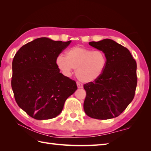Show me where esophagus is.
<instances>
[{
  "label": "esophagus",
  "mask_w": 151,
  "mask_h": 151,
  "mask_svg": "<svg viewBox=\"0 0 151 151\" xmlns=\"http://www.w3.org/2000/svg\"><path fill=\"white\" fill-rule=\"evenodd\" d=\"M76 84H77V86L78 88H83V84H82L81 82H80L79 81L76 82Z\"/></svg>",
  "instance_id": "obj_1"
}]
</instances>
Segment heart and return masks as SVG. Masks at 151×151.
<instances>
[{"mask_svg":"<svg viewBox=\"0 0 151 151\" xmlns=\"http://www.w3.org/2000/svg\"><path fill=\"white\" fill-rule=\"evenodd\" d=\"M56 63L63 75L70 76L76 69L77 78L88 83L97 81L102 75L107 60L101 50H92L77 45L67 50L65 56L62 54L58 56Z\"/></svg>","mask_w":151,"mask_h":151,"instance_id":"heart-1","label":"heart"}]
</instances>
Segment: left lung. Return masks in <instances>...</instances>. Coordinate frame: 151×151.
Masks as SVG:
<instances>
[{
	"label": "left lung",
	"mask_w": 151,
	"mask_h": 151,
	"mask_svg": "<svg viewBox=\"0 0 151 151\" xmlns=\"http://www.w3.org/2000/svg\"><path fill=\"white\" fill-rule=\"evenodd\" d=\"M89 45L102 51L107 60L102 75L84 85V110L96 119L117 117L132 101L137 86V64L126 47L110 39L91 41Z\"/></svg>",
	"instance_id": "left-lung-1"
}]
</instances>
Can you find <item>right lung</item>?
<instances>
[{
    "label": "right lung",
    "instance_id": "1",
    "mask_svg": "<svg viewBox=\"0 0 151 151\" xmlns=\"http://www.w3.org/2000/svg\"><path fill=\"white\" fill-rule=\"evenodd\" d=\"M70 42L37 38L15 54L12 78L14 97L19 106L35 119L56 117L77 89L76 82L60 73L56 63Z\"/></svg>",
    "mask_w": 151,
    "mask_h": 151
}]
</instances>
